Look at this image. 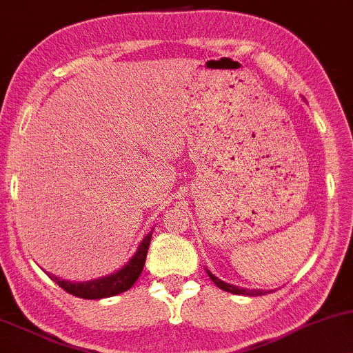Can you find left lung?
<instances>
[{
  "label": "left lung",
  "mask_w": 353,
  "mask_h": 353,
  "mask_svg": "<svg viewBox=\"0 0 353 353\" xmlns=\"http://www.w3.org/2000/svg\"><path fill=\"white\" fill-rule=\"evenodd\" d=\"M207 274H209V278L214 281L217 286L220 288V290L227 291V292H232V294H243V296H263L266 294V292H273V291H263V290H243V288H239L235 286V284H228L222 281V279H219L217 276H214L210 273L209 270H207Z\"/></svg>",
  "instance_id": "8db88e82"
}]
</instances>
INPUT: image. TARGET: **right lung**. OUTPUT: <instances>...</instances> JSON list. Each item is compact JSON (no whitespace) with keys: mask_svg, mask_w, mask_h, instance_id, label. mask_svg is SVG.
<instances>
[{"mask_svg":"<svg viewBox=\"0 0 353 353\" xmlns=\"http://www.w3.org/2000/svg\"><path fill=\"white\" fill-rule=\"evenodd\" d=\"M152 232L148 233L146 236L141 240L138 250L133 256L130 258V261L123 266L121 270L114 271V273L103 276V278L92 279V281H82V283H72L65 281V279L57 278V276L49 274V278L52 279L62 288L63 291H67L72 296H77L82 299H103V298H112V296L120 294V292L128 291L131 286L136 283V279L139 278L141 271L144 268V261H146L148 248H150Z\"/></svg>","mask_w":353,"mask_h":353,"instance_id":"add662e5","label":"right lung"}]
</instances>
